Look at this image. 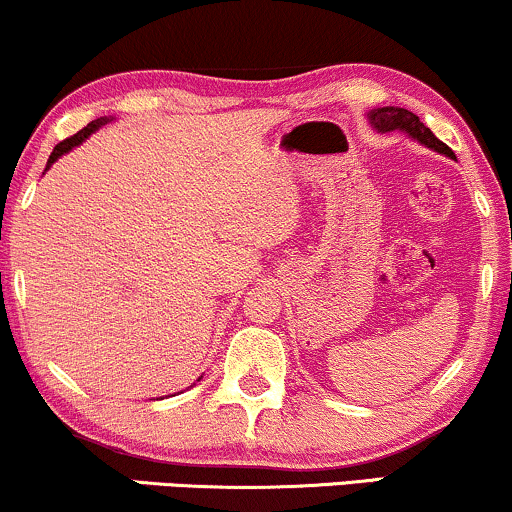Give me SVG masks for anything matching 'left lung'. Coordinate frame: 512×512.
<instances>
[{"mask_svg":"<svg viewBox=\"0 0 512 512\" xmlns=\"http://www.w3.org/2000/svg\"><path fill=\"white\" fill-rule=\"evenodd\" d=\"M369 123H372L379 133L398 131L400 128V131H405L415 140H420L422 145L432 147V150L441 152V155H446V157H455L451 147H448L446 143H441V140L436 138V135L420 121V116L408 112V109H400V107L374 109V112H369Z\"/></svg>","mask_w":512,"mask_h":512,"instance_id":"obj_1","label":"left lung"}]
</instances>
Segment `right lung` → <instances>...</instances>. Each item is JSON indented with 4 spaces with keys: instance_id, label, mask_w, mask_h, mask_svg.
<instances>
[{
    "instance_id": "1",
    "label": "right lung",
    "mask_w": 512,
    "mask_h": 512,
    "mask_svg": "<svg viewBox=\"0 0 512 512\" xmlns=\"http://www.w3.org/2000/svg\"><path fill=\"white\" fill-rule=\"evenodd\" d=\"M104 121H107V119H95V121H90L88 126L83 128V131H78L76 135H71V138L61 140V143H59L57 147H54V152H52V155H49V164H54V162H57V159H59L61 155H64V152H69L71 147H76V145L83 143V140L88 138V135H90L92 131H97V128H100Z\"/></svg>"
}]
</instances>
